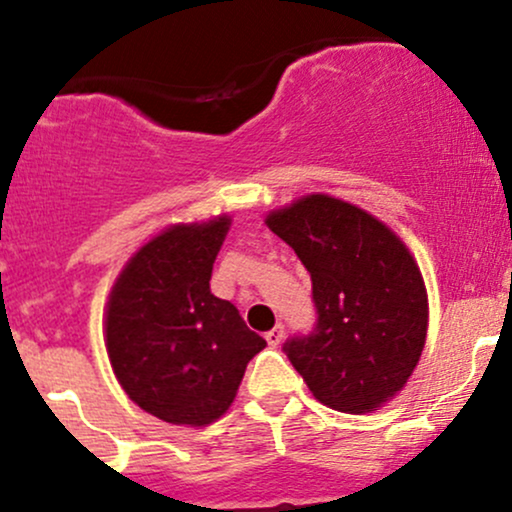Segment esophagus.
Returning a JSON list of instances; mask_svg holds the SVG:
<instances>
[{
  "mask_svg": "<svg viewBox=\"0 0 512 512\" xmlns=\"http://www.w3.org/2000/svg\"><path fill=\"white\" fill-rule=\"evenodd\" d=\"M284 334H286L284 332V325H276L267 334H264V339H267L269 346H279L281 342H284Z\"/></svg>",
  "mask_w": 512,
  "mask_h": 512,
  "instance_id": "1",
  "label": "esophagus"
}]
</instances>
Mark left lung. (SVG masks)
Instances as JSON below:
<instances>
[{
    "label": "left lung",
    "instance_id": "left-lung-1",
    "mask_svg": "<svg viewBox=\"0 0 512 512\" xmlns=\"http://www.w3.org/2000/svg\"><path fill=\"white\" fill-rule=\"evenodd\" d=\"M269 228L310 272L317 322L284 351L317 402L366 414L402 390L428 330L424 276L407 245L368 211L308 195L272 211Z\"/></svg>",
    "mask_w": 512,
    "mask_h": 512
}]
</instances>
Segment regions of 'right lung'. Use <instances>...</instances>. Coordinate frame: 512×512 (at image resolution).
Listing matches in <instances>:
<instances>
[{"label": "right lung", "instance_id": "add662e5", "mask_svg": "<svg viewBox=\"0 0 512 512\" xmlns=\"http://www.w3.org/2000/svg\"><path fill=\"white\" fill-rule=\"evenodd\" d=\"M231 219L180 223L151 238L110 291L105 346L134 404L175 426H207L231 407L267 346L209 289Z\"/></svg>", "mask_w": 512, "mask_h": 512}]
</instances>
